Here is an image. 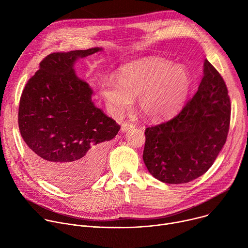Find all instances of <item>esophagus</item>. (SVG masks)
<instances>
[{
    "label": "esophagus",
    "mask_w": 248,
    "mask_h": 248,
    "mask_svg": "<svg viewBox=\"0 0 248 248\" xmlns=\"http://www.w3.org/2000/svg\"><path fill=\"white\" fill-rule=\"evenodd\" d=\"M134 127V124H131V123H128V122H124L122 124V126H121V130L122 132H124V131H127L131 128Z\"/></svg>",
    "instance_id": "obj_1"
}]
</instances>
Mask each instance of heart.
Returning a JSON list of instances; mask_svg holds the SVG:
<instances>
[{"label": "heart", "instance_id": "1", "mask_svg": "<svg viewBox=\"0 0 248 248\" xmlns=\"http://www.w3.org/2000/svg\"><path fill=\"white\" fill-rule=\"evenodd\" d=\"M191 76L180 64L161 58H146L124 65L116 79L105 80L100 94L108 110L121 116L138 97V109L152 122L165 120L184 105Z\"/></svg>", "mask_w": 248, "mask_h": 248}]
</instances>
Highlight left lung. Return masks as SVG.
<instances>
[{
    "label": "left lung",
    "instance_id": "8db88e82",
    "mask_svg": "<svg viewBox=\"0 0 248 248\" xmlns=\"http://www.w3.org/2000/svg\"><path fill=\"white\" fill-rule=\"evenodd\" d=\"M231 102L223 78L207 60L197 92L169 122L145 130L143 161L158 181L186 184L205 173L226 143Z\"/></svg>",
    "mask_w": 248,
    "mask_h": 248
}]
</instances>
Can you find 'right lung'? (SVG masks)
<instances>
[{"mask_svg":"<svg viewBox=\"0 0 248 248\" xmlns=\"http://www.w3.org/2000/svg\"><path fill=\"white\" fill-rule=\"evenodd\" d=\"M101 51L50 54L21 94L18 126L28 156L56 186L77 188L95 180L108 141L121 128L95 107L92 88L75 70L78 59Z\"/></svg>","mask_w":248,"mask_h":248,"instance_id":"right-lung-1","label":"right lung"}]
</instances>
